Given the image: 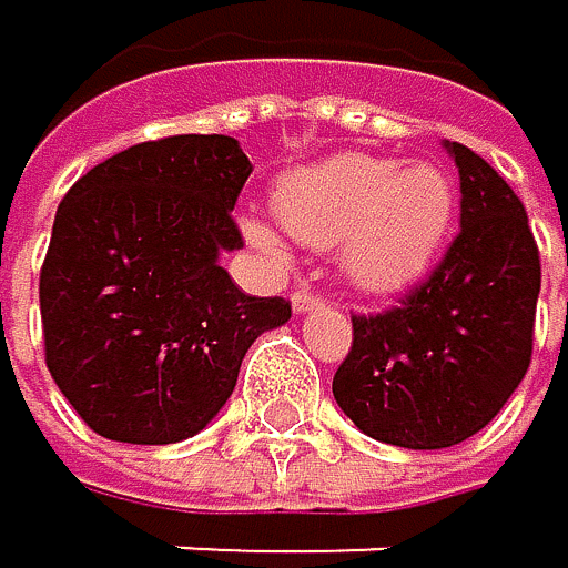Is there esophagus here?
<instances>
[{
    "label": "esophagus",
    "instance_id": "esophagus-1",
    "mask_svg": "<svg viewBox=\"0 0 568 568\" xmlns=\"http://www.w3.org/2000/svg\"><path fill=\"white\" fill-rule=\"evenodd\" d=\"M310 310H323V300L306 293V290H296L293 293V313H310Z\"/></svg>",
    "mask_w": 568,
    "mask_h": 568
}]
</instances>
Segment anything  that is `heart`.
Listing matches in <instances>:
<instances>
[{
    "label": "heart",
    "mask_w": 568,
    "mask_h": 568,
    "mask_svg": "<svg viewBox=\"0 0 568 568\" xmlns=\"http://www.w3.org/2000/svg\"><path fill=\"white\" fill-rule=\"evenodd\" d=\"M275 217L296 242L334 252L354 290L371 296L402 293L436 265L456 217V186L436 163L398 166L385 156L341 152L290 170L272 197ZM248 242L272 262L286 245L272 224L242 221Z\"/></svg>",
    "instance_id": "b5f03b06"
}]
</instances>
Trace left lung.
<instances>
[{
	"mask_svg": "<svg viewBox=\"0 0 568 568\" xmlns=\"http://www.w3.org/2000/svg\"><path fill=\"white\" fill-rule=\"evenodd\" d=\"M460 170V234L402 306L354 316L334 375L344 416L371 439L446 449L480 433L531 364L538 245L525 204L487 160L446 142Z\"/></svg>",
	"mask_w": 568,
	"mask_h": 568,
	"instance_id": "8db88e82",
	"label": "left lung"
}]
</instances>
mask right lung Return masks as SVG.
Wrapping results in <instances>:
<instances>
[{
  "mask_svg": "<svg viewBox=\"0 0 568 568\" xmlns=\"http://www.w3.org/2000/svg\"><path fill=\"white\" fill-rule=\"evenodd\" d=\"M252 163L231 135H170L88 170L60 201L40 268L47 367L104 439L197 436L248 347L293 310L245 296L221 255Z\"/></svg>",
  "mask_w": 568,
  "mask_h": 568,
  "instance_id": "add662e5",
  "label": "right lung"
}]
</instances>
